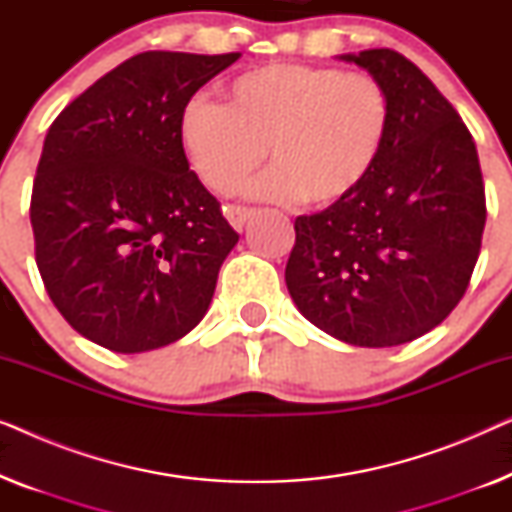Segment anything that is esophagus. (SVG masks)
<instances>
[{
	"instance_id": "1",
	"label": "esophagus",
	"mask_w": 512,
	"mask_h": 512,
	"mask_svg": "<svg viewBox=\"0 0 512 512\" xmlns=\"http://www.w3.org/2000/svg\"><path fill=\"white\" fill-rule=\"evenodd\" d=\"M223 212H226V219L230 221V226L235 230H242L244 223H247L251 216H254V209H247V207H235V205H228L223 207Z\"/></svg>"
}]
</instances>
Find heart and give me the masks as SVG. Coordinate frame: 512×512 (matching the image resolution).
<instances>
[{
    "instance_id": "obj_1",
    "label": "heart",
    "mask_w": 512,
    "mask_h": 512,
    "mask_svg": "<svg viewBox=\"0 0 512 512\" xmlns=\"http://www.w3.org/2000/svg\"><path fill=\"white\" fill-rule=\"evenodd\" d=\"M394 104L368 72L275 62L235 76L223 107L193 97L179 114V146L202 184L230 193L263 163L247 193L333 207L354 198L387 151Z\"/></svg>"
}]
</instances>
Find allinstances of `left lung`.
I'll return each mask as SVG.
<instances>
[{
  "instance_id": "obj_1",
  "label": "left lung",
  "mask_w": 512,
  "mask_h": 512,
  "mask_svg": "<svg viewBox=\"0 0 512 512\" xmlns=\"http://www.w3.org/2000/svg\"><path fill=\"white\" fill-rule=\"evenodd\" d=\"M387 86V151L354 198L298 216L286 289L307 321L356 347L422 338L466 293L485 230L478 151L457 109L391 48L338 55Z\"/></svg>"
}]
</instances>
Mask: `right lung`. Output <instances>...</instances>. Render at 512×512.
Segmentation results:
<instances>
[{
	"label": "right lung",
	"mask_w": 512,
	"mask_h": 512,
	"mask_svg": "<svg viewBox=\"0 0 512 512\" xmlns=\"http://www.w3.org/2000/svg\"><path fill=\"white\" fill-rule=\"evenodd\" d=\"M240 53L146 51L55 118L32 188L34 254L69 326L118 354L191 333L240 235L179 146V114Z\"/></svg>",
	"instance_id": "obj_1"
}]
</instances>
